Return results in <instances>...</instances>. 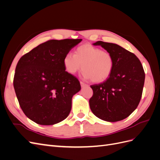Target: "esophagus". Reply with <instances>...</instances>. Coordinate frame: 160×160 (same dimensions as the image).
I'll list each match as a JSON object with an SVG mask.
<instances>
[{
    "mask_svg": "<svg viewBox=\"0 0 160 160\" xmlns=\"http://www.w3.org/2000/svg\"><path fill=\"white\" fill-rule=\"evenodd\" d=\"M80 84H81V88H84V87H85V86H88V84H86V83H83V81H80Z\"/></svg>",
    "mask_w": 160,
    "mask_h": 160,
    "instance_id": "1",
    "label": "esophagus"
}]
</instances>
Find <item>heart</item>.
Listing matches in <instances>:
<instances>
[{
	"label": "heart",
	"mask_w": 160,
	"mask_h": 160,
	"mask_svg": "<svg viewBox=\"0 0 160 160\" xmlns=\"http://www.w3.org/2000/svg\"><path fill=\"white\" fill-rule=\"evenodd\" d=\"M66 71L71 75L75 74L83 67L85 79L100 83L107 79L114 67L113 56L108 51L90 44L78 47L74 55L67 53L63 59Z\"/></svg>",
	"instance_id": "1"
}]
</instances>
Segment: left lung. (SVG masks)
Listing matches in <instances>:
<instances>
[{
    "mask_svg": "<svg viewBox=\"0 0 160 160\" xmlns=\"http://www.w3.org/2000/svg\"><path fill=\"white\" fill-rule=\"evenodd\" d=\"M113 56V69L105 81L91 85L93 94L89 99L90 109L99 119L115 122L128 118L141 100L145 72L133 53L114 43L98 41Z\"/></svg>",
    "mask_w": 160,
    "mask_h": 160,
    "instance_id": "left-lung-1",
    "label": "left lung"
}]
</instances>
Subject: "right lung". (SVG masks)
<instances>
[{"instance_id":"1","label":"right lung","mask_w":160,"mask_h":160,"mask_svg":"<svg viewBox=\"0 0 160 160\" xmlns=\"http://www.w3.org/2000/svg\"><path fill=\"white\" fill-rule=\"evenodd\" d=\"M81 41L49 40L19 59L14 88L21 108L34 122L54 125L69 115L72 98L81 85L77 77L65 71L63 59Z\"/></svg>"}]
</instances>
